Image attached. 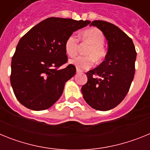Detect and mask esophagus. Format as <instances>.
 I'll return each instance as SVG.
<instances>
[{"mask_svg":"<svg viewBox=\"0 0 150 150\" xmlns=\"http://www.w3.org/2000/svg\"><path fill=\"white\" fill-rule=\"evenodd\" d=\"M76 73H77V74H79V73H82V71L79 68L76 67Z\"/></svg>","mask_w":150,"mask_h":150,"instance_id":"obj_1","label":"esophagus"}]
</instances>
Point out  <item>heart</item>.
I'll use <instances>...</instances> for the list:
<instances>
[{
  "label": "heart",
  "mask_w": 150,
  "mask_h": 150,
  "mask_svg": "<svg viewBox=\"0 0 150 150\" xmlns=\"http://www.w3.org/2000/svg\"><path fill=\"white\" fill-rule=\"evenodd\" d=\"M83 43L89 45L87 47L84 56H77L70 61L71 64L79 69H88L93 65L95 60L100 62L105 59L107 50L104 43L105 37L101 30L97 28H91L83 30L81 34ZM79 41L76 36L70 35L64 43V50L68 56L74 57L79 50Z\"/></svg>",
  "instance_id": "b5f03b06"
}]
</instances>
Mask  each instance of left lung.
<instances>
[{"mask_svg": "<svg viewBox=\"0 0 150 150\" xmlns=\"http://www.w3.org/2000/svg\"><path fill=\"white\" fill-rule=\"evenodd\" d=\"M91 25L104 34L108 51L105 60L86 73L88 81L81 91L92 108L109 110L119 105L128 92L134 76L137 52L132 40L113 24L95 20Z\"/></svg>", "mask_w": 150, "mask_h": 150, "instance_id": "8db88e82", "label": "left lung"}]
</instances>
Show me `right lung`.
<instances>
[{
    "label": "right lung",
    "mask_w": 150,
    "mask_h": 150,
    "mask_svg": "<svg viewBox=\"0 0 150 150\" xmlns=\"http://www.w3.org/2000/svg\"><path fill=\"white\" fill-rule=\"evenodd\" d=\"M90 21L50 17L28 30L20 39L11 62L10 83L21 104L33 110H43L62 96L64 84L76 74L67 62L64 43L74 31Z\"/></svg>",
    "instance_id": "add662e5"
}]
</instances>
